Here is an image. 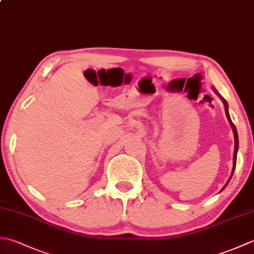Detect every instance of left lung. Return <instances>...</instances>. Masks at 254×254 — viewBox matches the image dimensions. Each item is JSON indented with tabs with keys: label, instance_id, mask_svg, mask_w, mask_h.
I'll use <instances>...</instances> for the list:
<instances>
[{
	"label": "left lung",
	"instance_id": "left-lung-1",
	"mask_svg": "<svg viewBox=\"0 0 254 254\" xmlns=\"http://www.w3.org/2000/svg\"><path fill=\"white\" fill-rule=\"evenodd\" d=\"M215 90V89H214ZM215 93H216L220 98H222V100H223V102H224V106H225V112H226V116H227V119H228V121H229V123H230V126H231V127H233V131H234V136H235V152H234V166H233V171H231V175H230V177H229V179H228V181H227V183H226L225 185V187L222 189V191L224 190V189L227 187V185L229 183V181H230V179H231V177H233V175H234V171H235V168H236V163H237V152H238V147H239V142H238V133H237V128H236V127H235V124L233 123V121H231V119H230V116H229V112H228V105H227V102H226V100L223 98L222 96H220L216 90H215Z\"/></svg>",
	"mask_w": 254,
	"mask_h": 254
}]
</instances>
